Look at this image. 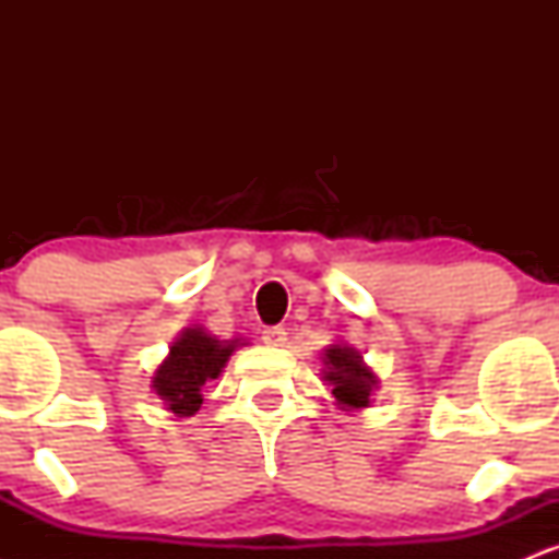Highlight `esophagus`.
Wrapping results in <instances>:
<instances>
[{"instance_id":"esophagus-1","label":"esophagus","mask_w":559,"mask_h":559,"mask_svg":"<svg viewBox=\"0 0 559 559\" xmlns=\"http://www.w3.org/2000/svg\"><path fill=\"white\" fill-rule=\"evenodd\" d=\"M260 338L265 342L267 346H284L286 342V331L281 329V325H265V329L260 331Z\"/></svg>"}]
</instances>
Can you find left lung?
Wrapping results in <instances>:
<instances>
[{
	"label": "left lung",
	"mask_w": 559,
	"mask_h": 559,
	"mask_svg": "<svg viewBox=\"0 0 559 559\" xmlns=\"http://www.w3.org/2000/svg\"><path fill=\"white\" fill-rule=\"evenodd\" d=\"M325 381L333 383V396L344 407H368L376 376L362 365V357L349 346H331L325 352Z\"/></svg>",
	"instance_id": "left-lung-1"
}]
</instances>
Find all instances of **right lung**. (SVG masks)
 <instances>
[{"label":"right lung","instance_id":"obj_1","mask_svg":"<svg viewBox=\"0 0 559 559\" xmlns=\"http://www.w3.org/2000/svg\"><path fill=\"white\" fill-rule=\"evenodd\" d=\"M239 342H217L202 329H186L176 344L170 346V357L159 365L155 376V391L159 400L168 402V409L176 415H194L202 404L204 383L221 376L230 352Z\"/></svg>","mask_w":559,"mask_h":559}]
</instances>
